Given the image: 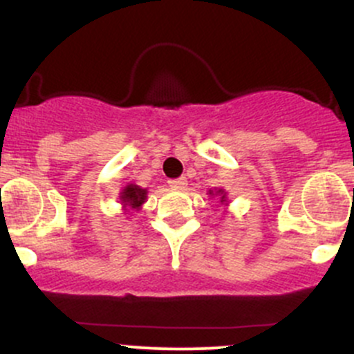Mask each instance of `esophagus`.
I'll list each match as a JSON object with an SVG mask.
<instances>
[{"instance_id": "1", "label": "esophagus", "mask_w": 354, "mask_h": 354, "mask_svg": "<svg viewBox=\"0 0 354 354\" xmlns=\"http://www.w3.org/2000/svg\"><path fill=\"white\" fill-rule=\"evenodd\" d=\"M169 185L172 189H176V191H182V189H185V185H187V180H185V177L174 178V180H169Z\"/></svg>"}]
</instances>
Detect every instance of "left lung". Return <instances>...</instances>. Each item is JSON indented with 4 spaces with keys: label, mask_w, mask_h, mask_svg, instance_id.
I'll list each match as a JSON object with an SVG mask.
<instances>
[{
    "label": "left lung",
    "mask_w": 354,
    "mask_h": 354,
    "mask_svg": "<svg viewBox=\"0 0 354 354\" xmlns=\"http://www.w3.org/2000/svg\"><path fill=\"white\" fill-rule=\"evenodd\" d=\"M209 196H211V197L218 196L219 201H221V204L227 206V192L224 191V189H214V191H209Z\"/></svg>",
    "instance_id": "8db88e82"
}]
</instances>
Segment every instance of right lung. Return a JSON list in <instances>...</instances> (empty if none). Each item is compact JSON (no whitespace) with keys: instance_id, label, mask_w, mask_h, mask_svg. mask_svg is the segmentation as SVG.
<instances>
[{"instance_id":"right-lung-1","label":"right lung","mask_w":354,"mask_h":354,"mask_svg":"<svg viewBox=\"0 0 354 354\" xmlns=\"http://www.w3.org/2000/svg\"><path fill=\"white\" fill-rule=\"evenodd\" d=\"M147 189L140 187L136 184L124 185L123 191L120 192V203L123 206L124 212L128 211H140L147 201Z\"/></svg>"}]
</instances>
